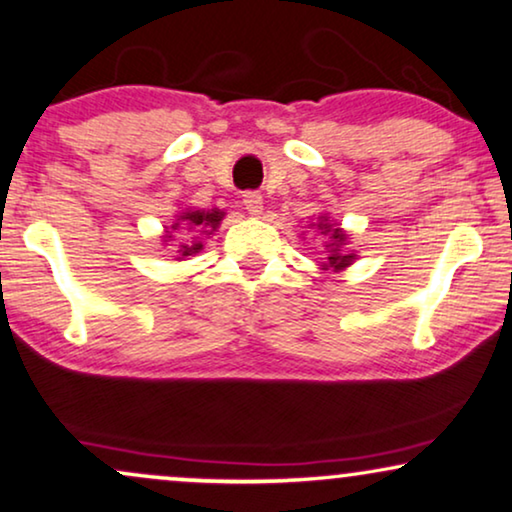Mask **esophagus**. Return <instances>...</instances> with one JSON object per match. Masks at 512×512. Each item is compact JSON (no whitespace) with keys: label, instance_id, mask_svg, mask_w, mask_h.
<instances>
[{"label":"esophagus","instance_id":"34e87169","mask_svg":"<svg viewBox=\"0 0 512 512\" xmlns=\"http://www.w3.org/2000/svg\"><path fill=\"white\" fill-rule=\"evenodd\" d=\"M243 206H245V210H248V215L260 217L262 210H264L262 194L260 192H245L243 194Z\"/></svg>","mask_w":512,"mask_h":512}]
</instances>
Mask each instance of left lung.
I'll return each mask as SVG.
<instances>
[{
    "mask_svg": "<svg viewBox=\"0 0 512 512\" xmlns=\"http://www.w3.org/2000/svg\"><path fill=\"white\" fill-rule=\"evenodd\" d=\"M313 227H318V231L323 236L330 238L327 241V262L320 264L323 269H332V271H342L349 267V264H353V260H356V252H344L342 248L346 245V236L342 229L335 227V224H330V220H327L325 215L318 217V224H313Z\"/></svg>",
    "mask_w": 512,
    "mask_h": 512,
    "instance_id": "obj_1",
    "label": "left lung"
}]
</instances>
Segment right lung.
I'll return each instance as SVG.
<instances>
[{"label":"right lung","instance_id":"1","mask_svg":"<svg viewBox=\"0 0 512 512\" xmlns=\"http://www.w3.org/2000/svg\"><path fill=\"white\" fill-rule=\"evenodd\" d=\"M222 217H224V213H222V210H217V208L215 210H185V213L177 215L173 227H170L173 231H182V243L177 245V248H180V250H177V260H185V257L196 255V252L203 250V243H201L199 234H206V236L213 234V231L220 227ZM187 233L193 234L194 242L186 241ZM163 238H166V241H173L170 231Z\"/></svg>","mask_w":512,"mask_h":512}]
</instances>
